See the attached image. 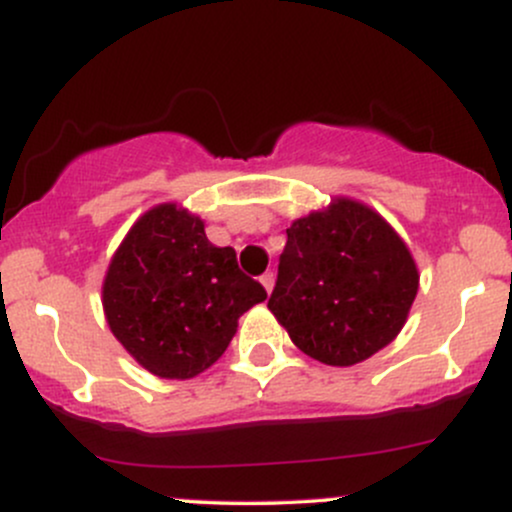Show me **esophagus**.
<instances>
[{
    "mask_svg": "<svg viewBox=\"0 0 512 512\" xmlns=\"http://www.w3.org/2000/svg\"><path fill=\"white\" fill-rule=\"evenodd\" d=\"M260 281H262L264 289H267V293H272V289H274V272H264L260 276Z\"/></svg>",
    "mask_w": 512,
    "mask_h": 512,
    "instance_id": "obj_1",
    "label": "esophagus"
}]
</instances>
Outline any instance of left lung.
<instances>
[{
  "label": "left lung",
  "instance_id": "8db88e82",
  "mask_svg": "<svg viewBox=\"0 0 512 512\" xmlns=\"http://www.w3.org/2000/svg\"><path fill=\"white\" fill-rule=\"evenodd\" d=\"M419 272L407 245L373 209L337 199L286 228L269 310L291 342L327 366H354L407 320Z\"/></svg>",
  "mask_w": 512,
  "mask_h": 512
}]
</instances>
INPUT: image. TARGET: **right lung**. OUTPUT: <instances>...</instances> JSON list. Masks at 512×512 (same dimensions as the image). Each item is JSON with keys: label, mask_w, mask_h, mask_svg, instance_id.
Here are the masks:
<instances>
[{"label": "right lung", "mask_w": 512, "mask_h": 512, "mask_svg": "<svg viewBox=\"0 0 512 512\" xmlns=\"http://www.w3.org/2000/svg\"><path fill=\"white\" fill-rule=\"evenodd\" d=\"M267 291L175 204L146 211L117 248L103 284L108 325L158 378H195L228 349L238 317Z\"/></svg>", "instance_id": "1"}]
</instances>
